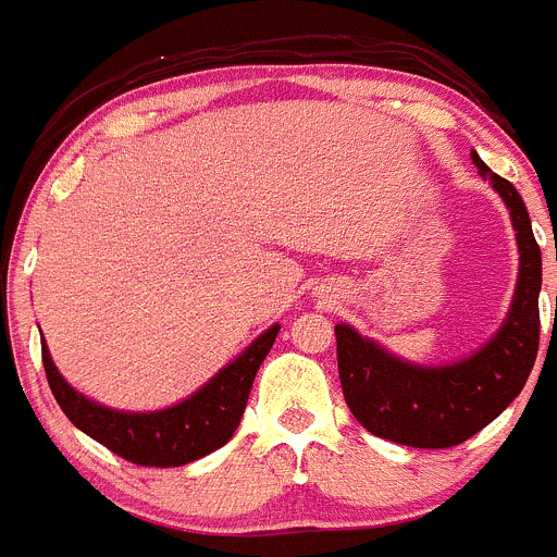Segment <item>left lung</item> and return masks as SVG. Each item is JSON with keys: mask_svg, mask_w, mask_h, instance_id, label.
<instances>
[{"mask_svg": "<svg viewBox=\"0 0 557 557\" xmlns=\"http://www.w3.org/2000/svg\"><path fill=\"white\" fill-rule=\"evenodd\" d=\"M471 162L504 200L520 251L515 297L490 341L463 360L420 366L360 335L351 324H335L346 406L373 436L406 447L463 444L520 395L536 362L542 251L533 238L531 216L515 186L495 175L476 151H471Z\"/></svg>", "mask_w": 557, "mask_h": 557, "instance_id": "left-lung-1", "label": "left lung"}]
</instances>
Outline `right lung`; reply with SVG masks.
Masks as SVG:
<instances>
[{
  "instance_id": "1",
  "label": "right lung",
  "mask_w": 557,
  "mask_h": 557,
  "mask_svg": "<svg viewBox=\"0 0 557 557\" xmlns=\"http://www.w3.org/2000/svg\"><path fill=\"white\" fill-rule=\"evenodd\" d=\"M281 324H271L197 393L157 411H121L86 398L53 366L46 338H42V366L53 398L62 406L67 420L94 442L137 466H186L224 447L238 431L251 384Z\"/></svg>"
}]
</instances>
